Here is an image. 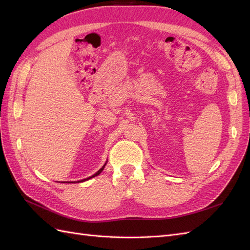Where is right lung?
<instances>
[{
  "label": "right lung",
  "instance_id": "1",
  "mask_svg": "<svg viewBox=\"0 0 250 250\" xmlns=\"http://www.w3.org/2000/svg\"><path fill=\"white\" fill-rule=\"evenodd\" d=\"M105 166H106V163H105L104 164V166H103V167L99 170V171H98V172H96L95 174H94V175L93 176H89V177H87V178H85V179H82V180H79L78 181V183H82V181H85V180H87V179H90V178H93V177H95V176H97V175H99V174L103 171V169H104V167H105Z\"/></svg>",
  "mask_w": 250,
  "mask_h": 250
}]
</instances>
